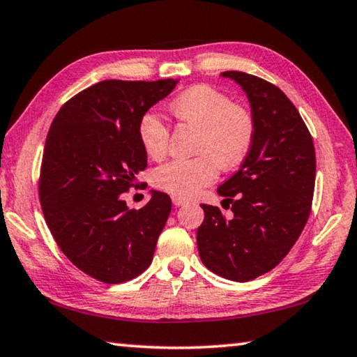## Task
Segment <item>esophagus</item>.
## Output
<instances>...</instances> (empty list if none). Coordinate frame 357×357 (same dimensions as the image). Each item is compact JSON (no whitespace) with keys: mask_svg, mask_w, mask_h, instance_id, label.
Wrapping results in <instances>:
<instances>
[{"mask_svg":"<svg viewBox=\"0 0 357 357\" xmlns=\"http://www.w3.org/2000/svg\"><path fill=\"white\" fill-rule=\"evenodd\" d=\"M172 202H173L174 206H184V204H185L184 198H179V197H173Z\"/></svg>","mask_w":357,"mask_h":357,"instance_id":"1","label":"esophagus"}]
</instances>
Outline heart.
Returning <instances> with one entry per match:
<instances>
[{"instance_id": "heart-1", "label": "heart", "mask_w": 357, "mask_h": 357, "mask_svg": "<svg viewBox=\"0 0 357 357\" xmlns=\"http://www.w3.org/2000/svg\"><path fill=\"white\" fill-rule=\"evenodd\" d=\"M181 123L200 130L193 159H173L153 173V184L173 197H195L214 183L220 167L231 170L245 159L255 137V121L245 107L231 104L227 94L208 84H197L181 93L170 104ZM143 149L159 159L168 149L170 132L154 112H146L138 123Z\"/></svg>"}]
</instances>
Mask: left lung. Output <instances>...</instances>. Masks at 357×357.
I'll return each instance as SVG.
<instances>
[{
	"mask_svg": "<svg viewBox=\"0 0 357 357\" xmlns=\"http://www.w3.org/2000/svg\"><path fill=\"white\" fill-rule=\"evenodd\" d=\"M222 77L245 91L255 137L239 170L217 189L231 214L202 204L197 245L214 274L249 282L274 269L305 227L315 189V148L298 108L275 84L238 70Z\"/></svg>",
	"mask_w": 357,
	"mask_h": 357,
	"instance_id": "8db88e82",
	"label": "left lung"
}]
</instances>
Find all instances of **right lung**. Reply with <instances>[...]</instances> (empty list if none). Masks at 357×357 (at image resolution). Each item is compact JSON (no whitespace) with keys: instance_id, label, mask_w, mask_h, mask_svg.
I'll list each match as a JSON object with an SVG mask.
<instances>
[{"instance_id":"1","label":"right lung","mask_w":357,"mask_h":357,"mask_svg":"<svg viewBox=\"0 0 357 357\" xmlns=\"http://www.w3.org/2000/svg\"><path fill=\"white\" fill-rule=\"evenodd\" d=\"M178 80H104L59 108L48 130L39 178L45 222L61 252L93 279L116 285L153 261L172 211L170 197L151 192L129 209L123 195L148 165L140 118Z\"/></svg>"}]
</instances>
